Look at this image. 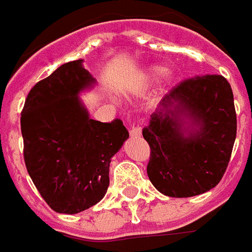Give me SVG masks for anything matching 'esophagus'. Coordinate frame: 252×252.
I'll use <instances>...</instances> for the list:
<instances>
[{
	"instance_id": "obj_1",
	"label": "esophagus",
	"mask_w": 252,
	"mask_h": 252,
	"mask_svg": "<svg viewBox=\"0 0 252 252\" xmlns=\"http://www.w3.org/2000/svg\"><path fill=\"white\" fill-rule=\"evenodd\" d=\"M141 134H142V128L138 127V126H133L130 128V135L131 137H141Z\"/></svg>"
}]
</instances>
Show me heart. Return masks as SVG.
Here are the masks:
<instances>
[{"label": "heart", "mask_w": 252, "mask_h": 252, "mask_svg": "<svg viewBox=\"0 0 252 252\" xmlns=\"http://www.w3.org/2000/svg\"><path fill=\"white\" fill-rule=\"evenodd\" d=\"M166 73H168V67H165L162 64H152V65H149V67L145 68L142 72L139 73V76L134 82L133 86L128 88V93L135 94V95L146 94L149 88L153 87L156 83H158Z\"/></svg>", "instance_id": "obj_1"}]
</instances>
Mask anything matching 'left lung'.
Instances as JSON below:
<instances>
[{
	"label": "left lung",
	"instance_id": "8db88e82",
	"mask_svg": "<svg viewBox=\"0 0 252 252\" xmlns=\"http://www.w3.org/2000/svg\"><path fill=\"white\" fill-rule=\"evenodd\" d=\"M142 130L148 176L169 197L205 193L223 177L236 138L231 86L220 75L185 80L159 102Z\"/></svg>",
	"mask_w": 252,
	"mask_h": 252
}]
</instances>
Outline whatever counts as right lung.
Returning <instances> with one entry per match:
<instances>
[{"instance_id": "obj_1", "label": "right lung", "mask_w": 252, "mask_h": 252, "mask_svg": "<svg viewBox=\"0 0 252 252\" xmlns=\"http://www.w3.org/2000/svg\"><path fill=\"white\" fill-rule=\"evenodd\" d=\"M95 84L82 59L68 62L31 90L21 113L28 173L59 214H79L103 199L111 158L128 138L121 119L90 118L80 94Z\"/></svg>"}]
</instances>
